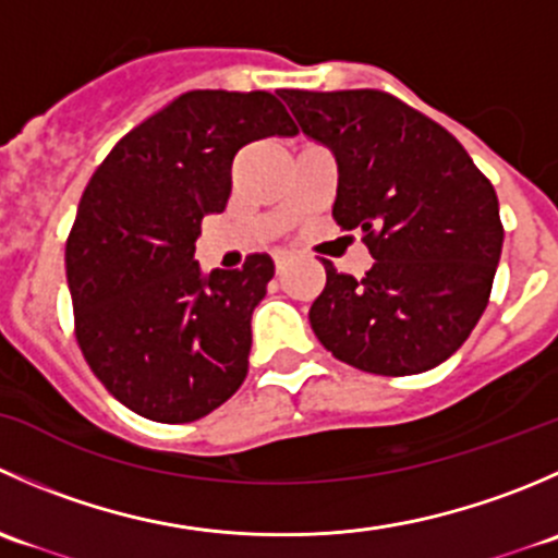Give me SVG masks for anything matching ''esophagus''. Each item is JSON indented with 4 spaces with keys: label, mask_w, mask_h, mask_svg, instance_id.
I'll list each match as a JSON object with an SVG mask.
<instances>
[{
    "label": "esophagus",
    "mask_w": 558,
    "mask_h": 558,
    "mask_svg": "<svg viewBox=\"0 0 558 558\" xmlns=\"http://www.w3.org/2000/svg\"><path fill=\"white\" fill-rule=\"evenodd\" d=\"M283 267H286L283 256H275V269H278V275H280V272H283Z\"/></svg>",
    "instance_id": "1"
}]
</instances>
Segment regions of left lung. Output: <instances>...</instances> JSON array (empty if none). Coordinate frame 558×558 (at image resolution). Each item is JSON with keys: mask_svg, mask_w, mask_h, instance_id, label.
Listing matches in <instances>:
<instances>
[{"mask_svg": "<svg viewBox=\"0 0 558 558\" xmlns=\"http://www.w3.org/2000/svg\"><path fill=\"white\" fill-rule=\"evenodd\" d=\"M307 137L335 154L331 218L373 253L364 278L324 262L311 307L331 356L373 375H415L453 356L481 320L502 253L497 191L459 140L375 88H280Z\"/></svg>", "mask_w": 558, "mask_h": 558, "instance_id": "8db88e82", "label": "left lung"}]
</instances>
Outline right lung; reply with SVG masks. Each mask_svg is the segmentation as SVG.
Segmentation results:
<instances>
[{
	"label": "right lung",
	"mask_w": 558,
	"mask_h": 558,
	"mask_svg": "<svg viewBox=\"0 0 558 558\" xmlns=\"http://www.w3.org/2000/svg\"><path fill=\"white\" fill-rule=\"evenodd\" d=\"M291 137L267 92H189L116 143L83 191L66 240L75 337L121 404L159 424L221 408L247 375L251 315L275 264L202 272L196 238L232 194L243 145Z\"/></svg>",
	"instance_id": "obj_1"
}]
</instances>
